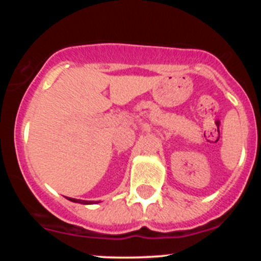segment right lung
Segmentation results:
<instances>
[{
    "mask_svg": "<svg viewBox=\"0 0 261 261\" xmlns=\"http://www.w3.org/2000/svg\"><path fill=\"white\" fill-rule=\"evenodd\" d=\"M70 201H73V202H79V203H85V205H87V203H93V201H85V200H79V199H72V197H67Z\"/></svg>",
    "mask_w": 261,
    "mask_h": 261,
    "instance_id": "obj_1",
    "label": "right lung"
}]
</instances>
